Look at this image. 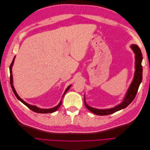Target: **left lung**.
Wrapping results in <instances>:
<instances>
[{
    "instance_id": "8db88e82",
    "label": "left lung",
    "mask_w": 150,
    "mask_h": 150,
    "mask_svg": "<svg viewBox=\"0 0 150 150\" xmlns=\"http://www.w3.org/2000/svg\"><path fill=\"white\" fill-rule=\"evenodd\" d=\"M131 48L132 49L135 54V72L133 80L131 83L129 88L127 91L126 96L122 101L118 105L115 106L113 108L110 109H105V110H99L88 106L86 103L84 99V104L88 110L94 114L99 115V116H104L112 114L117 111H120L122 109H124L128 106L129 104L132 102L136 97V95L137 94L139 86L142 83V73H143V68L142 66V62L143 59V56L141 50L139 47L136 44H131Z\"/></svg>"
}]
</instances>
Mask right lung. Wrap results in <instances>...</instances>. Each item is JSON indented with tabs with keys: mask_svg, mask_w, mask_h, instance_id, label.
Segmentation results:
<instances>
[{
	"mask_svg": "<svg viewBox=\"0 0 150 150\" xmlns=\"http://www.w3.org/2000/svg\"><path fill=\"white\" fill-rule=\"evenodd\" d=\"M14 59H15V57H14V58L13 59V61H12V63H11V66H10V74H11V75H10V83H11L12 89V91H13V93H14V94L16 95V98H17L18 99H19V100L20 101H21L22 103H23L24 104H25V105L27 107H28V108L30 109V110H31L32 111H34V112H38V113H52V112H55L56 110H57L58 108H59V107L61 106V104H62V98L64 97V94H66V93L67 91L69 89V88H71V85L69 86H68V87L67 88V89H66L64 94H63L62 98V99H61V100L60 103H59L58 105L56 106V107L52 108H50V109H41V108H38L37 106H35L30 105V104H28V103H27L26 102H25L24 100H22V99L19 96V95L17 94V93H16L14 88H13V78H12V66H13V61H14Z\"/></svg>",
	"mask_w": 150,
	"mask_h": 150,
	"instance_id": "add662e5",
	"label": "right lung"
}]
</instances>
